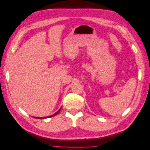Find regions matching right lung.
<instances>
[{
    "instance_id": "right-lung-1",
    "label": "right lung",
    "mask_w": 150,
    "mask_h": 150,
    "mask_svg": "<svg viewBox=\"0 0 150 150\" xmlns=\"http://www.w3.org/2000/svg\"><path fill=\"white\" fill-rule=\"evenodd\" d=\"M61 110V108H60L59 110V111H57L56 113H54V115H51V116H47V117H34V118H38V119H45V118H48V117H51L54 116H56V115H57L58 113L60 112Z\"/></svg>"
}]
</instances>
